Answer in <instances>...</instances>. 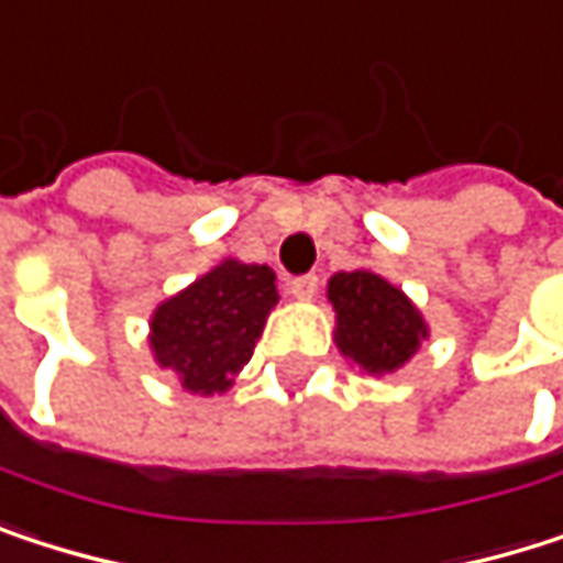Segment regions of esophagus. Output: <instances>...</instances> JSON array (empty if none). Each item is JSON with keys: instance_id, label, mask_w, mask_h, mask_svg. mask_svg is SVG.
Wrapping results in <instances>:
<instances>
[{"instance_id": "1", "label": "esophagus", "mask_w": 563, "mask_h": 563, "mask_svg": "<svg viewBox=\"0 0 563 563\" xmlns=\"http://www.w3.org/2000/svg\"><path fill=\"white\" fill-rule=\"evenodd\" d=\"M288 291L298 298V301H311L318 295V275H298L288 282Z\"/></svg>"}]
</instances>
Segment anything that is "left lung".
<instances>
[{
	"mask_svg": "<svg viewBox=\"0 0 563 563\" xmlns=\"http://www.w3.org/2000/svg\"><path fill=\"white\" fill-rule=\"evenodd\" d=\"M328 301L338 314V351L367 374L400 371L429 338L420 308L367 268L338 272L328 282Z\"/></svg>",
	"mask_w": 563,
	"mask_h": 563,
	"instance_id": "left-lung-1",
	"label": "left lung"
}]
</instances>
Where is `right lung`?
Here are the masks:
<instances>
[{"label":"right lung","instance_id":"add662e5","mask_svg":"<svg viewBox=\"0 0 563 563\" xmlns=\"http://www.w3.org/2000/svg\"><path fill=\"white\" fill-rule=\"evenodd\" d=\"M275 305L278 288L268 265L225 258L153 311V361L173 371L189 394H225L249 364Z\"/></svg>","mask_w":563,"mask_h":563}]
</instances>
